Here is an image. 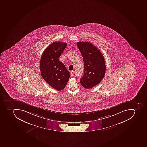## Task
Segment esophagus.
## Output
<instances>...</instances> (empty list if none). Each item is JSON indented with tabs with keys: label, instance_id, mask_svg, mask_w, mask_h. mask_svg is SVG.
I'll return each mask as SVG.
<instances>
[{
	"label": "esophagus",
	"instance_id": "obj_1",
	"mask_svg": "<svg viewBox=\"0 0 147 147\" xmlns=\"http://www.w3.org/2000/svg\"><path fill=\"white\" fill-rule=\"evenodd\" d=\"M71 76H74V74H75V71H71Z\"/></svg>",
	"mask_w": 147,
	"mask_h": 147
}]
</instances>
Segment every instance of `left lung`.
<instances>
[{
  "mask_svg": "<svg viewBox=\"0 0 147 147\" xmlns=\"http://www.w3.org/2000/svg\"><path fill=\"white\" fill-rule=\"evenodd\" d=\"M77 45L84 64V73L80 83L85 88L90 89L100 83L105 76V59L99 49L90 42H78Z\"/></svg>",
  "mask_w": 147,
  "mask_h": 147,
  "instance_id": "8db88e82",
  "label": "left lung"
}]
</instances>
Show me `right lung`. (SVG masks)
Returning <instances> with one entry per match:
<instances>
[{"mask_svg":"<svg viewBox=\"0 0 147 147\" xmlns=\"http://www.w3.org/2000/svg\"><path fill=\"white\" fill-rule=\"evenodd\" d=\"M66 46L65 42H53L45 49L40 59V69L42 78L52 88L58 91L65 88L71 76L59 59Z\"/></svg>","mask_w":147,"mask_h":147,"instance_id":"add662e5","label":"right lung"}]
</instances>
